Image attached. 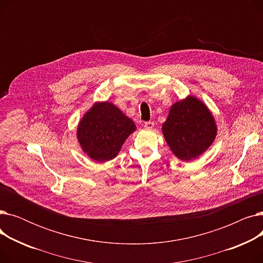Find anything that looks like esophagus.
<instances>
[{"mask_svg":"<svg viewBox=\"0 0 263 263\" xmlns=\"http://www.w3.org/2000/svg\"><path fill=\"white\" fill-rule=\"evenodd\" d=\"M144 127H145V129L151 130V129H153V128L155 127V122H154V121H147V122H145Z\"/></svg>","mask_w":263,"mask_h":263,"instance_id":"1","label":"esophagus"}]
</instances>
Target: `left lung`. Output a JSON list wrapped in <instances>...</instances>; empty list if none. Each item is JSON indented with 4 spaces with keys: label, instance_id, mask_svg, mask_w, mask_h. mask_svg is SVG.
Returning <instances> with one entry per match:
<instances>
[{
    "label": "left lung",
    "instance_id": "obj_1",
    "mask_svg": "<svg viewBox=\"0 0 263 263\" xmlns=\"http://www.w3.org/2000/svg\"><path fill=\"white\" fill-rule=\"evenodd\" d=\"M162 132L178 159L192 161L211 146L217 129L206 105L196 97L189 96L172 105Z\"/></svg>",
    "mask_w": 263,
    "mask_h": 263
}]
</instances>
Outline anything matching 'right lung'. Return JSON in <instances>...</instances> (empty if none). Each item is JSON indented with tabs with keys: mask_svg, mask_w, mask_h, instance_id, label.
Here are the masks:
<instances>
[{
	"mask_svg": "<svg viewBox=\"0 0 263 263\" xmlns=\"http://www.w3.org/2000/svg\"><path fill=\"white\" fill-rule=\"evenodd\" d=\"M136 129L133 120L113 103H95L78 126V141L83 151L93 161L114 159L127 137Z\"/></svg>",
	"mask_w": 263,
	"mask_h": 263,
	"instance_id": "obj_1",
	"label": "right lung"
}]
</instances>
